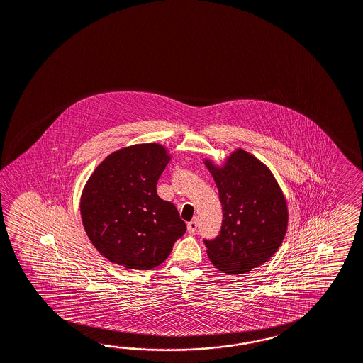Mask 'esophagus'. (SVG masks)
Here are the masks:
<instances>
[{
    "instance_id": "esophagus-1",
    "label": "esophagus",
    "mask_w": 363,
    "mask_h": 363,
    "mask_svg": "<svg viewBox=\"0 0 363 363\" xmlns=\"http://www.w3.org/2000/svg\"><path fill=\"white\" fill-rule=\"evenodd\" d=\"M196 225H196V220H193V222H189V223H187V233H189L190 235H193V234L196 233Z\"/></svg>"
}]
</instances>
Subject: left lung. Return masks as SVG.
I'll return each mask as SVG.
<instances>
[{
    "label": "left lung",
    "instance_id": "obj_1",
    "mask_svg": "<svg viewBox=\"0 0 363 363\" xmlns=\"http://www.w3.org/2000/svg\"><path fill=\"white\" fill-rule=\"evenodd\" d=\"M216 181L223 208L220 234L205 240L216 269L242 274L277 252L288 228V203L271 169L236 147L220 164L203 158Z\"/></svg>",
    "mask_w": 363,
    "mask_h": 363
}]
</instances>
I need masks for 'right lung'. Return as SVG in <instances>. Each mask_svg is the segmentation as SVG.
Here are the masks:
<instances>
[{"label":"right lung","mask_w":363,"mask_h":363,"mask_svg":"<svg viewBox=\"0 0 363 363\" xmlns=\"http://www.w3.org/2000/svg\"><path fill=\"white\" fill-rule=\"evenodd\" d=\"M170 160L158 143L135 144L111 153L89 176L80 196L82 223L109 262L152 269L185 234L176 206L157 196V181Z\"/></svg>","instance_id":"1"}]
</instances>
